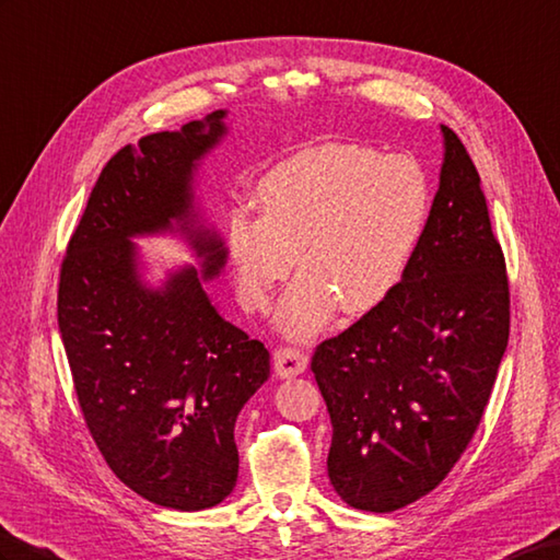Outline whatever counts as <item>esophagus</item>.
<instances>
[{
  "label": "esophagus",
  "mask_w": 560,
  "mask_h": 560,
  "mask_svg": "<svg viewBox=\"0 0 560 560\" xmlns=\"http://www.w3.org/2000/svg\"><path fill=\"white\" fill-rule=\"evenodd\" d=\"M272 363H276V373L280 377H296L306 371L308 357L302 349L280 347L276 353H272Z\"/></svg>",
  "instance_id": "34e87169"
}]
</instances>
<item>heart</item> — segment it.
Listing matches in <instances>:
<instances>
[{
    "instance_id": "b5f03b06",
    "label": "heart",
    "mask_w": 560,
    "mask_h": 560,
    "mask_svg": "<svg viewBox=\"0 0 560 560\" xmlns=\"http://www.w3.org/2000/svg\"><path fill=\"white\" fill-rule=\"evenodd\" d=\"M258 213L240 209L228 254L242 304L268 308L302 268L278 308L294 339L318 335L337 306L365 313L399 288L425 233L432 189L408 156L359 144H318L272 166L258 183Z\"/></svg>"
}]
</instances>
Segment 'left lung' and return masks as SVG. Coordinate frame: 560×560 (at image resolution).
<instances>
[{
    "mask_svg": "<svg viewBox=\"0 0 560 560\" xmlns=\"http://www.w3.org/2000/svg\"><path fill=\"white\" fill-rule=\"evenodd\" d=\"M430 221L399 288L311 359L332 422L327 475L349 506L430 494L480 425L509 345L511 299L480 175L442 126Z\"/></svg>",
    "mask_w": 560,
    "mask_h": 560,
    "instance_id": "8db88e82",
    "label": "left lung"
}]
</instances>
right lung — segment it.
Returning <instances> with one entry per match:
<instances>
[{
	"instance_id": "1",
	"label": "right lung",
	"mask_w": 560,
	"mask_h": 560,
	"mask_svg": "<svg viewBox=\"0 0 560 560\" xmlns=\"http://www.w3.org/2000/svg\"><path fill=\"white\" fill-rule=\"evenodd\" d=\"M228 112L147 135L106 163L68 242L59 332L92 440L122 485L175 511L218 506L237 485L235 422L270 353L218 313L203 284L228 249L195 203L201 159ZM175 232L202 266L143 280L135 236Z\"/></svg>"
}]
</instances>
